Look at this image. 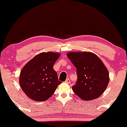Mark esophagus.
I'll return each mask as SVG.
<instances>
[{
	"label": "esophagus",
	"instance_id": "obj_1",
	"mask_svg": "<svg viewBox=\"0 0 127 127\" xmlns=\"http://www.w3.org/2000/svg\"><path fill=\"white\" fill-rule=\"evenodd\" d=\"M65 83H68V84H69V83H70V79H67L66 80H65Z\"/></svg>",
	"mask_w": 127,
	"mask_h": 127
}]
</instances>
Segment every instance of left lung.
<instances>
[{
    "label": "left lung",
    "instance_id": "8db88e82",
    "mask_svg": "<svg viewBox=\"0 0 127 127\" xmlns=\"http://www.w3.org/2000/svg\"><path fill=\"white\" fill-rule=\"evenodd\" d=\"M67 56L77 70V80L72 87L74 93L85 100L99 97L109 81L108 70L100 59L88 52H71Z\"/></svg>",
    "mask_w": 127,
    "mask_h": 127
}]
</instances>
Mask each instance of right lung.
Wrapping results in <instances>:
<instances>
[{"mask_svg": "<svg viewBox=\"0 0 127 127\" xmlns=\"http://www.w3.org/2000/svg\"><path fill=\"white\" fill-rule=\"evenodd\" d=\"M60 57V54L56 53H41L24 66L20 73V84L29 98L36 101H44L55 93L62 83L53 69Z\"/></svg>", "mask_w": 127, "mask_h": 127, "instance_id": "obj_1", "label": "right lung"}]
</instances>
